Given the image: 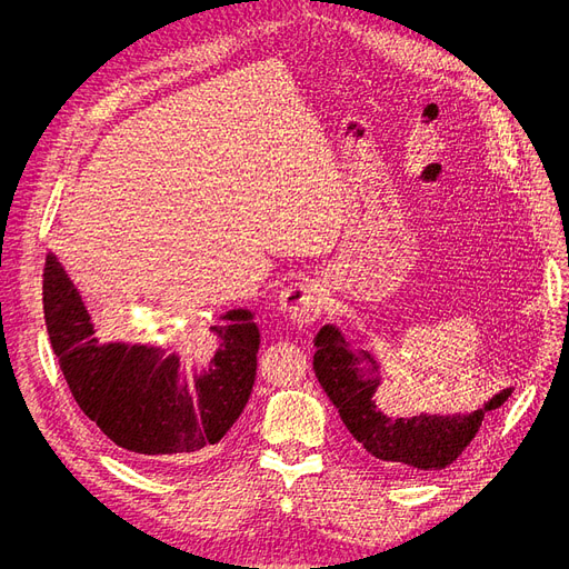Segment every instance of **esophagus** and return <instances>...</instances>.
<instances>
[{
    "instance_id": "esophagus-1",
    "label": "esophagus",
    "mask_w": 569,
    "mask_h": 569,
    "mask_svg": "<svg viewBox=\"0 0 569 569\" xmlns=\"http://www.w3.org/2000/svg\"><path fill=\"white\" fill-rule=\"evenodd\" d=\"M279 305L288 320L305 327L318 320L325 305V290L316 281H295L281 290Z\"/></svg>"
}]
</instances>
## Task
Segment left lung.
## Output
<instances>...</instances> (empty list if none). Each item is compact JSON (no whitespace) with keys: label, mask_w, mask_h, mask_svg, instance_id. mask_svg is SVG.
<instances>
[{"label":"left lung","mask_w":569,"mask_h":569,"mask_svg":"<svg viewBox=\"0 0 569 569\" xmlns=\"http://www.w3.org/2000/svg\"><path fill=\"white\" fill-rule=\"evenodd\" d=\"M313 371L330 401L337 406L350 436L365 450L399 475H427L452 466L482 429L485 415L512 397L515 387L496 392L470 412H436L395 417L385 415L380 378L373 357L357 348L339 325H325L313 339Z\"/></svg>","instance_id":"left-lung-1"}]
</instances>
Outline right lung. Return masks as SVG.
<instances>
[{
	"label": "right lung",
	"instance_id": "1",
	"mask_svg": "<svg viewBox=\"0 0 569 569\" xmlns=\"http://www.w3.org/2000/svg\"><path fill=\"white\" fill-rule=\"evenodd\" d=\"M43 313L80 410L144 463H191L209 455L249 403L260 348L249 309L226 311L219 325L174 350L108 341L62 260L48 251Z\"/></svg>",
	"mask_w": 569,
	"mask_h": 569
}]
</instances>
